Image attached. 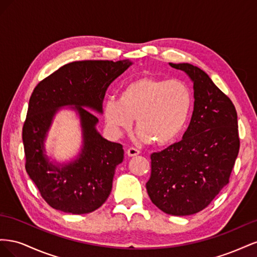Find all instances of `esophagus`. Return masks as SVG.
Here are the masks:
<instances>
[{"mask_svg":"<svg viewBox=\"0 0 257 257\" xmlns=\"http://www.w3.org/2000/svg\"><path fill=\"white\" fill-rule=\"evenodd\" d=\"M139 153H141V151L137 150L136 148H130V149H127V151H126V154L128 155L130 158H132V157H136V155H138Z\"/></svg>","mask_w":257,"mask_h":257,"instance_id":"esophagus-1","label":"esophagus"}]
</instances>
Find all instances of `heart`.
<instances>
[{"mask_svg":"<svg viewBox=\"0 0 257 257\" xmlns=\"http://www.w3.org/2000/svg\"><path fill=\"white\" fill-rule=\"evenodd\" d=\"M192 104L193 94L186 82L143 76L124 85L119 99H105L103 116L115 136L131 130L136 119L143 142L166 145L181 133Z\"/></svg>","mask_w":257,"mask_h":257,"instance_id":"obj_1","label":"heart"}]
</instances>
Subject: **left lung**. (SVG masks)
Wrapping results in <instances>:
<instances>
[{
    "label": "left lung",
    "mask_w": 257,
    "mask_h": 257,
    "mask_svg": "<svg viewBox=\"0 0 257 257\" xmlns=\"http://www.w3.org/2000/svg\"><path fill=\"white\" fill-rule=\"evenodd\" d=\"M169 65L192 80L194 110L182 141L151 154L146 188L163 212L182 216L201 211L228 184L240 142L235 106L211 78L189 63Z\"/></svg>",
    "instance_id": "8db88e82"
}]
</instances>
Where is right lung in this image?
Here are the masks:
<instances>
[{
    "mask_svg": "<svg viewBox=\"0 0 257 257\" xmlns=\"http://www.w3.org/2000/svg\"><path fill=\"white\" fill-rule=\"evenodd\" d=\"M133 64L122 61H77L65 64L36 85L30 97L22 130L26 169L42 197L66 213H90L109 196L115 167L122 163V145L107 141L96 130L110 83ZM79 115L82 147L71 161L58 163L47 155L44 143L61 107Z\"/></svg>",
    "mask_w": 257,
    "mask_h": 257,
    "instance_id": "right-lung-1",
    "label": "right lung"
}]
</instances>
